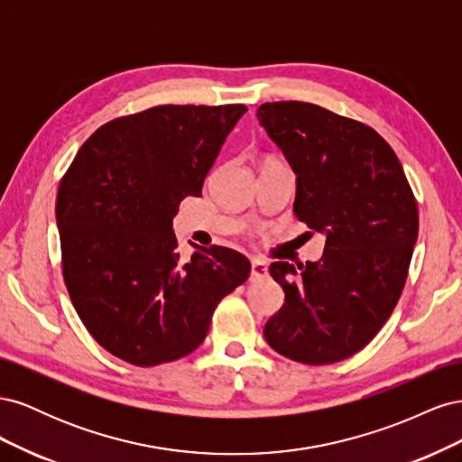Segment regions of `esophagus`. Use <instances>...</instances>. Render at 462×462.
Wrapping results in <instances>:
<instances>
[{
  "instance_id": "1",
  "label": "esophagus",
  "mask_w": 462,
  "mask_h": 462,
  "mask_svg": "<svg viewBox=\"0 0 462 462\" xmlns=\"http://www.w3.org/2000/svg\"><path fill=\"white\" fill-rule=\"evenodd\" d=\"M265 277H268V265L260 260H253V263H250V282H262Z\"/></svg>"
}]
</instances>
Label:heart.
<instances>
[{"label": "heart", "instance_id": "obj_1", "mask_svg": "<svg viewBox=\"0 0 462 462\" xmlns=\"http://www.w3.org/2000/svg\"><path fill=\"white\" fill-rule=\"evenodd\" d=\"M265 162H273V160H265ZM265 162H263V163H265Z\"/></svg>", "mask_w": 462, "mask_h": 462}]
</instances>
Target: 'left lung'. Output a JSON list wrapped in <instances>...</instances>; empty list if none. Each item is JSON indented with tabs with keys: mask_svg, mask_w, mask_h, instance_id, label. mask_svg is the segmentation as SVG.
<instances>
[{
	"mask_svg": "<svg viewBox=\"0 0 462 462\" xmlns=\"http://www.w3.org/2000/svg\"><path fill=\"white\" fill-rule=\"evenodd\" d=\"M256 117L297 175L292 212L326 236L318 262L270 265L285 302L263 337L291 360L333 365L365 348L395 309L418 239L414 194L366 125L306 102L262 104Z\"/></svg>",
	"mask_w": 462,
	"mask_h": 462,
	"instance_id": "8db88e82",
	"label": "left lung"
}]
</instances>
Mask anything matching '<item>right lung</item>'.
I'll return each instance as SVG.
<instances>
[{
	"instance_id": "right-lung-1",
	"label": "right lung",
	"mask_w": 462,
	"mask_h": 462,
	"mask_svg": "<svg viewBox=\"0 0 462 462\" xmlns=\"http://www.w3.org/2000/svg\"><path fill=\"white\" fill-rule=\"evenodd\" d=\"M246 106H158L106 123L61 179L55 221L75 310L107 353L134 366L183 358L250 262L194 245L179 258L173 217L202 197L208 171Z\"/></svg>"
}]
</instances>
